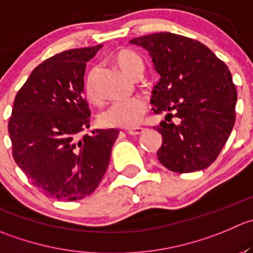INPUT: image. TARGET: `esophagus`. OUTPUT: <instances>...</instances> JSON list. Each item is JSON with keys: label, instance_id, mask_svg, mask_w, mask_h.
I'll return each instance as SVG.
<instances>
[{"label": "esophagus", "instance_id": "1", "mask_svg": "<svg viewBox=\"0 0 253 253\" xmlns=\"http://www.w3.org/2000/svg\"><path fill=\"white\" fill-rule=\"evenodd\" d=\"M143 132L144 128H142V127H134V128H129L127 133L131 134V136H138V134H142Z\"/></svg>", "mask_w": 253, "mask_h": 253}]
</instances>
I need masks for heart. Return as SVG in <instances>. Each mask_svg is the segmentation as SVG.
Wrapping results in <instances>:
<instances>
[{
  "mask_svg": "<svg viewBox=\"0 0 253 253\" xmlns=\"http://www.w3.org/2000/svg\"><path fill=\"white\" fill-rule=\"evenodd\" d=\"M115 64L127 75L133 79L136 75H141L143 72V61L138 54L128 49L119 50L114 55ZM85 96L90 101H97L99 94L96 87V75L95 72L87 74L84 83ZM147 106L143 100L131 99L125 101H117L102 110L99 115V122L104 127H116V128H131L136 127L142 121L146 114Z\"/></svg>",
  "mask_w": 253,
  "mask_h": 253,
  "instance_id": "b5f03b06",
  "label": "heart"
}]
</instances>
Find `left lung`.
I'll list each match as a JSON object with an SVG mask.
<instances>
[{"label":"left lung","mask_w":253,"mask_h":253,"mask_svg":"<svg viewBox=\"0 0 253 253\" xmlns=\"http://www.w3.org/2000/svg\"><path fill=\"white\" fill-rule=\"evenodd\" d=\"M149 53L161 79L151 102L167 114L154 129L162 134L157 152L162 166L175 173L208 168L221 152L235 125L237 91L231 73L207 45L163 32L129 41ZM173 116L180 123H169Z\"/></svg>","instance_id":"8db88e82"}]
</instances>
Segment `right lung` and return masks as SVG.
<instances>
[{"label":"right lung","instance_id":"1","mask_svg":"<svg viewBox=\"0 0 253 253\" xmlns=\"http://www.w3.org/2000/svg\"><path fill=\"white\" fill-rule=\"evenodd\" d=\"M102 44L44 60L14 97L8 133L17 166L45 195L74 202L91 194L110 163L116 128L92 129L84 99L86 63Z\"/></svg>","mask_w":253,"mask_h":253}]
</instances>
